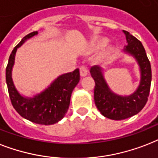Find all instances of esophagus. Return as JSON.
<instances>
[{"label":"esophagus","mask_w":158,"mask_h":158,"mask_svg":"<svg viewBox=\"0 0 158 158\" xmlns=\"http://www.w3.org/2000/svg\"><path fill=\"white\" fill-rule=\"evenodd\" d=\"M79 71H80V75H81L82 77L86 76L88 74V69L87 67H85V66H80Z\"/></svg>","instance_id":"1"}]
</instances>
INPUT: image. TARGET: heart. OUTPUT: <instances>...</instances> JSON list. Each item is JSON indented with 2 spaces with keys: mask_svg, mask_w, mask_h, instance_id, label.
Listing matches in <instances>:
<instances>
[{
  "mask_svg": "<svg viewBox=\"0 0 158 158\" xmlns=\"http://www.w3.org/2000/svg\"><path fill=\"white\" fill-rule=\"evenodd\" d=\"M108 43V39L106 38H103V37H101V38H98V39L94 40L91 44L89 45V50L91 51H94V50H98L102 49L103 47H104L106 45V44ZM114 47L110 46L107 48L105 50H103V52L101 53L100 55H99V59L100 60H103V59H106L107 57H108L109 55H111V54L114 52Z\"/></svg>",
  "mask_w": 158,
  "mask_h": 158,
  "instance_id": "obj_1",
  "label": "heart"
}]
</instances>
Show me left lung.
Segmentation results:
<instances>
[{"label": "left lung", "instance_id": "1", "mask_svg": "<svg viewBox=\"0 0 158 158\" xmlns=\"http://www.w3.org/2000/svg\"><path fill=\"white\" fill-rule=\"evenodd\" d=\"M126 35L127 45L124 50L138 60L141 69V81L138 89L132 95L123 97L110 91L101 72V68L94 66L90 69L91 76L94 79V102L101 114L108 118L122 120L138 114L148 99L152 81L150 61L140 40L128 31Z\"/></svg>", "mask_w": 158, "mask_h": 158}]
</instances>
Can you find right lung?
<instances>
[{"mask_svg":"<svg viewBox=\"0 0 158 158\" xmlns=\"http://www.w3.org/2000/svg\"><path fill=\"white\" fill-rule=\"evenodd\" d=\"M35 35H37V31L28 34L12 50L6 69L7 89L12 106L20 116L38 124H54L63 118L68 111L72 91L80 79L79 69L60 75L47 89L34 98L22 97L14 86L11 69L17 48Z\"/></svg>","mask_w":158,"mask_h":158,"instance_id":"obj_1","label":"right lung"}]
</instances>
